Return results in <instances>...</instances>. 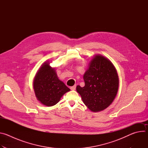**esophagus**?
<instances>
[{
    "label": "esophagus",
    "mask_w": 148,
    "mask_h": 148,
    "mask_svg": "<svg viewBox=\"0 0 148 148\" xmlns=\"http://www.w3.org/2000/svg\"><path fill=\"white\" fill-rule=\"evenodd\" d=\"M75 88H76V85H75V86H72V87H70V89H71V90H75Z\"/></svg>",
    "instance_id": "1"
}]
</instances>
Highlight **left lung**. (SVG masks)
Wrapping results in <instances>:
<instances>
[{"label": "left lung", "mask_w": 148, "mask_h": 148, "mask_svg": "<svg viewBox=\"0 0 148 148\" xmlns=\"http://www.w3.org/2000/svg\"><path fill=\"white\" fill-rule=\"evenodd\" d=\"M83 78L85 86L76 90L87 107L92 112L104 110L112 103L119 88V77L112 62L95 54L89 63Z\"/></svg>", "instance_id": "left-lung-1"}]
</instances>
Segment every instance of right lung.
Wrapping results in <instances>:
<instances>
[{"instance_id": "1", "label": "right lung", "mask_w": 148, "mask_h": 148, "mask_svg": "<svg viewBox=\"0 0 148 148\" xmlns=\"http://www.w3.org/2000/svg\"><path fill=\"white\" fill-rule=\"evenodd\" d=\"M33 85L37 99L47 107L57 103L63 95L70 91L59 79L55 68L50 66L49 61L44 62L37 71Z\"/></svg>"}]
</instances>
